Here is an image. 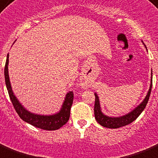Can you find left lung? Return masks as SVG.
I'll return each mask as SVG.
<instances>
[{
    "label": "left lung",
    "instance_id": "obj_1",
    "mask_svg": "<svg viewBox=\"0 0 158 158\" xmlns=\"http://www.w3.org/2000/svg\"><path fill=\"white\" fill-rule=\"evenodd\" d=\"M152 77L151 79V85H150L149 91H148V94L146 96L145 99L143 100L140 105L138 107L135 109L133 111L129 113L128 114L125 116L119 117V118H110V117L106 116L102 114L100 107V102L98 97L97 94H95V105H94V114L95 118L97 121V123L105 127L108 128H118L123 126H127L128 124L131 123L133 121L139 116L141 114L142 111L144 110L146 105L148 103V99H149V96L151 94V90H152Z\"/></svg>",
    "mask_w": 158,
    "mask_h": 158
}]
</instances>
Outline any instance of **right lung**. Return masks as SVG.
Masks as SVG:
<instances>
[{
	"mask_svg": "<svg viewBox=\"0 0 158 158\" xmlns=\"http://www.w3.org/2000/svg\"><path fill=\"white\" fill-rule=\"evenodd\" d=\"M8 63H9V53L7 54L6 58V66H5V80L7 90L9 92L10 101L12 102L14 108L18 113V114L21 118L23 121L27 122L31 125L34 126L35 127L40 128L43 130L47 131H55L61 127L66 123L70 118V108L73 104L74 100V93L73 92H68L66 95V99L64 101L62 108L60 110V112L54 115H50V116H43V115L33 114L31 113L28 112L27 110L21 106L19 101L17 100L15 96L14 95L10 86V79H9L8 74Z\"/></svg>",
	"mask_w": 158,
	"mask_h": 158,
	"instance_id": "1",
	"label": "right lung"
}]
</instances>
